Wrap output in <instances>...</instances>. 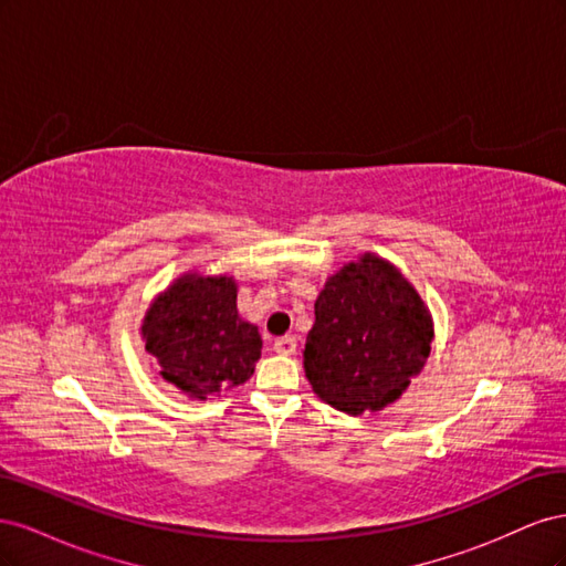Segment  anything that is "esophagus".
<instances>
[{"label":"esophagus","mask_w":566,"mask_h":566,"mask_svg":"<svg viewBox=\"0 0 566 566\" xmlns=\"http://www.w3.org/2000/svg\"><path fill=\"white\" fill-rule=\"evenodd\" d=\"M273 352L281 354V356H293L297 352V339L293 335L279 337L276 342H273Z\"/></svg>","instance_id":"obj_1"}]
</instances>
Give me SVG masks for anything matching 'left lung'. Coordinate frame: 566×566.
Listing matches in <instances>:
<instances>
[{
    "label": "left lung",
    "instance_id": "obj_1",
    "mask_svg": "<svg viewBox=\"0 0 566 566\" xmlns=\"http://www.w3.org/2000/svg\"><path fill=\"white\" fill-rule=\"evenodd\" d=\"M314 314L304 373L318 399L342 413L397 401L432 349V316L418 290L373 252L325 281Z\"/></svg>",
    "mask_w": 566,
    "mask_h": 566
}]
</instances>
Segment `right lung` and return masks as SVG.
Wrapping results in <instances>:
<instances>
[{"mask_svg": "<svg viewBox=\"0 0 566 566\" xmlns=\"http://www.w3.org/2000/svg\"><path fill=\"white\" fill-rule=\"evenodd\" d=\"M231 276L184 273L160 293L144 316L146 352L160 375L191 399H210L250 380L262 337L238 316Z\"/></svg>", "mask_w": 566, "mask_h": 566, "instance_id": "right-lung-1", "label": "right lung"}]
</instances>
